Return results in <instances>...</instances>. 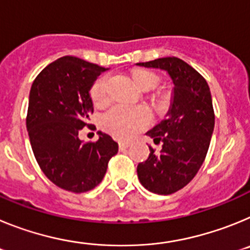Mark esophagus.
<instances>
[{"mask_svg":"<svg viewBox=\"0 0 250 250\" xmlns=\"http://www.w3.org/2000/svg\"><path fill=\"white\" fill-rule=\"evenodd\" d=\"M119 146H120L121 150H125L130 146V143H126V141H120V143H119Z\"/></svg>","mask_w":250,"mask_h":250,"instance_id":"esophagus-1","label":"esophagus"}]
</instances>
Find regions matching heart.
Masks as SVG:
<instances>
[{
	"mask_svg": "<svg viewBox=\"0 0 250 250\" xmlns=\"http://www.w3.org/2000/svg\"><path fill=\"white\" fill-rule=\"evenodd\" d=\"M132 79L139 89L150 91L155 89L159 83V77L154 72L147 70H136L132 72ZM109 77L101 76L95 81L90 90V95L96 106H103L109 100ZM151 123V115L144 107H129L118 105L106 112L103 116V127L115 138L131 139L139 132L146 129Z\"/></svg>",
	"mask_w": 250,
	"mask_h": 250,
	"instance_id": "obj_1",
	"label": "heart"
}]
</instances>
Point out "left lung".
<instances>
[{
	"mask_svg": "<svg viewBox=\"0 0 250 250\" xmlns=\"http://www.w3.org/2000/svg\"><path fill=\"white\" fill-rule=\"evenodd\" d=\"M136 65L167 71L173 83L165 119L146 132L163 147L156 154L149 146V158L136 169L145 189L167 195L189 184L207 156L215 121L210 89L199 72L178 57Z\"/></svg>",
	"mask_w": 250,
	"mask_h": 250,
	"instance_id": "left-lung-1",
	"label": "left lung"
}]
</instances>
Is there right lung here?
<instances>
[{"mask_svg":"<svg viewBox=\"0 0 250 250\" xmlns=\"http://www.w3.org/2000/svg\"><path fill=\"white\" fill-rule=\"evenodd\" d=\"M101 67L74 56L46 66L31 86L26 126L34 155L51 182L72 193L101 183L119 145L99 131L96 143H83L79 131L94 112L90 90Z\"/></svg>","mask_w":250,"mask_h":250,"instance_id":"obj_1","label":"right lung"}]
</instances>
